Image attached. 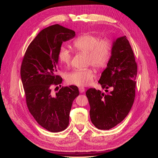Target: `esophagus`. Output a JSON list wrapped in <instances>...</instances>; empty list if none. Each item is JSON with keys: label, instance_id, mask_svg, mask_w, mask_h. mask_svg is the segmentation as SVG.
<instances>
[{"label": "esophagus", "instance_id": "34e87169", "mask_svg": "<svg viewBox=\"0 0 158 158\" xmlns=\"http://www.w3.org/2000/svg\"><path fill=\"white\" fill-rule=\"evenodd\" d=\"M79 91H80V93H83V92H84L85 88L84 87H80L79 88Z\"/></svg>", "mask_w": 158, "mask_h": 158}]
</instances>
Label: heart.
Instances as JSON below:
<instances>
[{
    "label": "heart",
    "mask_w": 158,
    "mask_h": 158,
    "mask_svg": "<svg viewBox=\"0 0 158 158\" xmlns=\"http://www.w3.org/2000/svg\"><path fill=\"white\" fill-rule=\"evenodd\" d=\"M73 47L76 52L85 54L87 65L100 69L106 66L109 61L113 45L107 38L99 39L97 36L85 34L74 41ZM72 57L70 51L64 46H60L58 52L60 63L65 66H69L71 63ZM94 76V72L91 69H74L66 75V82L77 86H85L92 82Z\"/></svg>",
    "instance_id": "b5f03b06"
}]
</instances>
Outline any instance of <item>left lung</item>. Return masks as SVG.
I'll list each match as a JSON object with an SVG mask.
<instances>
[{"instance_id": "left-lung-1", "label": "left lung", "mask_w": 158, "mask_h": 158, "mask_svg": "<svg viewBox=\"0 0 158 158\" xmlns=\"http://www.w3.org/2000/svg\"><path fill=\"white\" fill-rule=\"evenodd\" d=\"M137 64L125 35L114 42L111 56L98 82L103 89L112 88L107 94L91 88L85 95L90 106L91 121L100 130H109L124 120L135 98ZM107 90V89H106Z\"/></svg>"}]
</instances>
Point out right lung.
Listing matches in <instances>:
<instances>
[{
	"mask_svg": "<svg viewBox=\"0 0 158 158\" xmlns=\"http://www.w3.org/2000/svg\"><path fill=\"white\" fill-rule=\"evenodd\" d=\"M74 36L73 30L59 24L45 28L28 46L21 64L27 108L37 123L52 132L68 127L72 104L79 95L78 87L73 85L63 86L55 94L51 92L52 87L63 80L56 74L59 48Z\"/></svg>",
	"mask_w": 158,
	"mask_h": 158,
	"instance_id": "obj_1",
	"label": "right lung"
}]
</instances>
